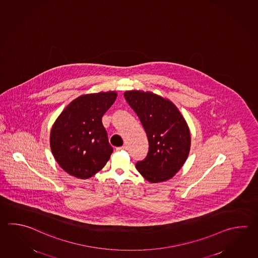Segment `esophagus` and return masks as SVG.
Returning <instances> with one entry per match:
<instances>
[{
    "label": "esophagus",
    "instance_id": "esophagus-1",
    "mask_svg": "<svg viewBox=\"0 0 258 258\" xmlns=\"http://www.w3.org/2000/svg\"><path fill=\"white\" fill-rule=\"evenodd\" d=\"M117 152H120V151H125L126 150V146H122V147H117L116 149Z\"/></svg>",
    "mask_w": 258,
    "mask_h": 258
}]
</instances>
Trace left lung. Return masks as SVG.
<instances>
[{
  "label": "left lung",
  "mask_w": 258,
  "mask_h": 258,
  "mask_svg": "<svg viewBox=\"0 0 258 258\" xmlns=\"http://www.w3.org/2000/svg\"><path fill=\"white\" fill-rule=\"evenodd\" d=\"M147 134L149 153L136 163L138 172L150 183L172 178L189 154V127L176 105L163 96L132 90L124 93Z\"/></svg>",
  "instance_id": "obj_1"
}]
</instances>
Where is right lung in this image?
<instances>
[{
    "mask_svg": "<svg viewBox=\"0 0 258 258\" xmlns=\"http://www.w3.org/2000/svg\"><path fill=\"white\" fill-rule=\"evenodd\" d=\"M116 91L87 94L72 101L54 122L49 137L53 156L66 173L87 179L110 159L102 117L116 100Z\"/></svg>",
    "mask_w": 258,
    "mask_h": 258,
    "instance_id": "obj_1",
    "label": "right lung"
}]
</instances>
